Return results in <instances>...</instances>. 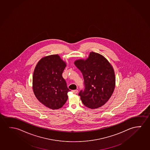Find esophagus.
Segmentation results:
<instances>
[{
  "label": "esophagus",
  "mask_w": 150,
  "mask_h": 150,
  "mask_svg": "<svg viewBox=\"0 0 150 150\" xmlns=\"http://www.w3.org/2000/svg\"><path fill=\"white\" fill-rule=\"evenodd\" d=\"M72 92H73L74 93H77L79 92V90H77V89H76V90H72Z\"/></svg>",
  "instance_id": "obj_1"
}]
</instances>
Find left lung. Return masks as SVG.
Listing matches in <instances>:
<instances>
[{
  "mask_svg": "<svg viewBox=\"0 0 150 150\" xmlns=\"http://www.w3.org/2000/svg\"><path fill=\"white\" fill-rule=\"evenodd\" d=\"M74 64L82 73L85 89L79 95L83 104L91 109L99 108L108 101L115 87L114 70L111 63L99 53L91 52L86 59Z\"/></svg>",
  "mask_w": 150,
  "mask_h": 150,
  "instance_id": "1",
  "label": "left lung"
}]
</instances>
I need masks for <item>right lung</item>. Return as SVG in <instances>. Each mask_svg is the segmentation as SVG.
Returning a JSON list of instances; mask_svg holds the SVG:
<instances>
[{
    "label": "right lung",
    "mask_w": 150,
    "mask_h": 150,
    "mask_svg": "<svg viewBox=\"0 0 150 150\" xmlns=\"http://www.w3.org/2000/svg\"><path fill=\"white\" fill-rule=\"evenodd\" d=\"M67 64L58 54L48 55L39 60L33 76V89L35 97L52 110L62 108L68 99L70 90L63 78Z\"/></svg>",
    "instance_id": "1"
}]
</instances>
